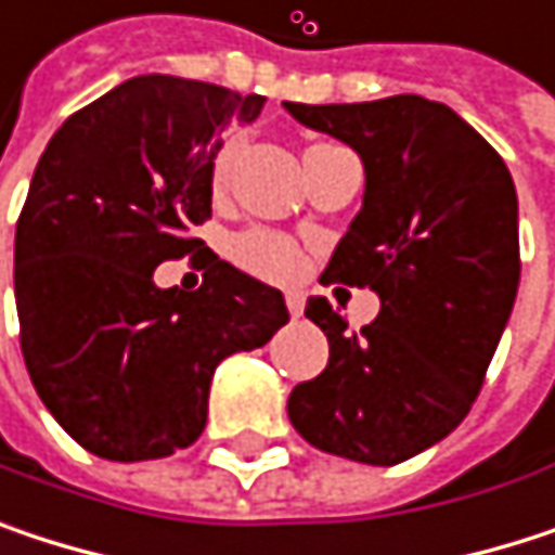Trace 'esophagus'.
Returning <instances> with one entry per match:
<instances>
[{
    "label": "esophagus",
    "instance_id": "1",
    "mask_svg": "<svg viewBox=\"0 0 555 555\" xmlns=\"http://www.w3.org/2000/svg\"><path fill=\"white\" fill-rule=\"evenodd\" d=\"M285 305H288V314H292V318H298V314L305 311V292L288 288V292H285Z\"/></svg>",
    "mask_w": 555,
    "mask_h": 555
}]
</instances>
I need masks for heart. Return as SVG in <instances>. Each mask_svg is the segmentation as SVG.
<instances>
[{"mask_svg":"<svg viewBox=\"0 0 555 555\" xmlns=\"http://www.w3.org/2000/svg\"><path fill=\"white\" fill-rule=\"evenodd\" d=\"M234 157H237V144L228 141V144L218 151L215 167H211L215 185H221V182L228 179V172L234 167ZM234 254H237V260H241L247 270H254V273H260V276H292V273H298V267H301L298 247H295L292 241L279 237V234H270V231H250V234H244V237L234 244Z\"/></svg>","mask_w":555,"mask_h":555,"instance_id":"heart-1","label":"heart"}]
</instances>
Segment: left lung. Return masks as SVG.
Segmentation results:
<instances>
[{
	"label": "left lung",
	"mask_w": 555,
	"mask_h": 555,
	"mask_svg": "<svg viewBox=\"0 0 555 555\" xmlns=\"http://www.w3.org/2000/svg\"><path fill=\"white\" fill-rule=\"evenodd\" d=\"M282 105L360 154L363 208L321 279L379 295L363 331L308 298L331 357L292 388L288 421L324 453L395 466L453 434L482 388L520 282L514 179L473 125L424 95Z\"/></svg>",
	"instance_id": "left-lung-1"
}]
</instances>
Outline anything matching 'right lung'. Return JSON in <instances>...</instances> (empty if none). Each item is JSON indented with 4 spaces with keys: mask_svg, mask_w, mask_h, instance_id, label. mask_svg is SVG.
I'll return each mask as SVG.
<instances>
[{
    "mask_svg": "<svg viewBox=\"0 0 555 555\" xmlns=\"http://www.w3.org/2000/svg\"><path fill=\"white\" fill-rule=\"evenodd\" d=\"M263 95L147 73L63 121L15 228V305L28 376L56 424L115 463L198 440L218 363L288 321L282 292L189 231L211 218L221 131ZM198 249L195 293L153 270Z\"/></svg>",
    "mask_w": 555,
    "mask_h": 555,
    "instance_id": "1",
    "label": "right lung"
}]
</instances>
